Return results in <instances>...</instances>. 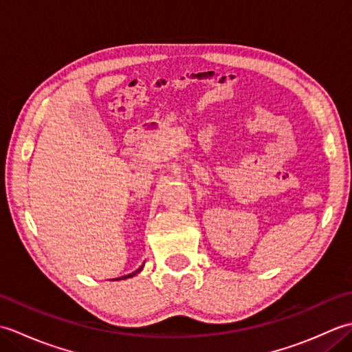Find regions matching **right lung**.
<instances>
[{
  "label": "right lung",
  "mask_w": 352,
  "mask_h": 352,
  "mask_svg": "<svg viewBox=\"0 0 352 352\" xmlns=\"http://www.w3.org/2000/svg\"><path fill=\"white\" fill-rule=\"evenodd\" d=\"M142 271V267H139L138 269V271H134L133 274H130V275H126V276H122V278H130V276H134V275H136V274H139Z\"/></svg>",
  "instance_id": "right-lung-1"
}]
</instances>
